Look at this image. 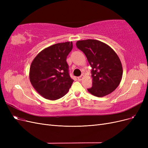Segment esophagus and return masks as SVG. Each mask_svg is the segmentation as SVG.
Instances as JSON below:
<instances>
[{
	"instance_id": "1",
	"label": "esophagus",
	"mask_w": 148,
	"mask_h": 148,
	"mask_svg": "<svg viewBox=\"0 0 148 148\" xmlns=\"http://www.w3.org/2000/svg\"><path fill=\"white\" fill-rule=\"evenodd\" d=\"M78 79L79 81H81V80H82V79H83V76H79V77H78Z\"/></svg>"
}]
</instances>
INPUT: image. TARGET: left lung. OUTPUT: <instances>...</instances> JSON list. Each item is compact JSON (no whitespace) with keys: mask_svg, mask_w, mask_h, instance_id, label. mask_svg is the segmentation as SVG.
Here are the masks:
<instances>
[{"mask_svg":"<svg viewBox=\"0 0 148 148\" xmlns=\"http://www.w3.org/2000/svg\"><path fill=\"white\" fill-rule=\"evenodd\" d=\"M76 46L84 52L92 68V86L88 91L99 97L113 92L119 85L123 74L117 53L108 45L95 39L78 41Z\"/></svg>","mask_w":148,"mask_h":148,"instance_id":"left-lung-1","label":"left lung"}]
</instances>
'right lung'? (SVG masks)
<instances>
[{
	"label": "right lung",
	"mask_w": 148,
	"mask_h": 148,
	"mask_svg": "<svg viewBox=\"0 0 148 148\" xmlns=\"http://www.w3.org/2000/svg\"><path fill=\"white\" fill-rule=\"evenodd\" d=\"M71 42L57 43L39 52L31 63L29 79L37 92L45 99L57 100L68 92L73 82L69 74L67 56Z\"/></svg>",
	"instance_id": "1"
}]
</instances>
